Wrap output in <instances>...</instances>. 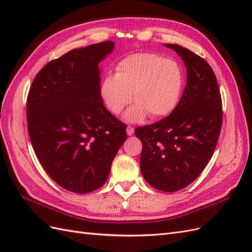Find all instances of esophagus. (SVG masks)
I'll return each mask as SVG.
<instances>
[{
	"mask_svg": "<svg viewBox=\"0 0 252 252\" xmlns=\"http://www.w3.org/2000/svg\"><path fill=\"white\" fill-rule=\"evenodd\" d=\"M126 132H127V134H128L129 136L132 135V134L134 133V128L131 127V126H128L127 129H126Z\"/></svg>",
	"mask_w": 252,
	"mask_h": 252,
	"instance_id": "obj_1",
	"label": "esophagus"
}]
</instances>
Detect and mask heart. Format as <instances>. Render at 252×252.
<instances>
[{"label": "heart", "mask_w": 252, "mask_h": 252, "mask_svg": "<svg viewBox=\"0 0 252 252\" xmlns=\"http://www.w3.org/2000/svg\"><path fill=\"white\" fill-rule=\"evenodd\" d=\"M184 86V74L175 61L156 53H134L117 64L116 74H106L100 94L107 109L119 114L136 102L124 116L128 122H138L149 114L158 120L177 107ZM133 95H131V94Z\"/></svg>", "instance_id": "1"}]
</instances>
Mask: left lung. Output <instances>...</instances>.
<instances>
[{"instance_id":"left-lung-1","label":"left lung","mask_w":252,"mask_h":252,"mask_svg":"<svg viewBox=\"0 0 252 252\" xmlns=\"http://www.w3.org/2000/svg\"><path fill=\"white\" fill-rule=\"evenodd\" d=\"M187 84L177 107L155 124L138 127L141 172L154 188L174 192L199 177L215 152L222 127V98L215 72L204 59L177 44Z\"/></svg>"}]
</instances>
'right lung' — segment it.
<instances>
[{
    "label": "right lung",
    "mask_w": 252,
    "mask_h": 252,
    "mask_svg": "<svg viewBox=\"0 0 252 252\" xmlns=\"http://www.w3.org/2000/svg\"><path fill=\"white\" fill-rule=\"evenodd\" d=\"M114 49L106 41L73 49L43 67L27 97L30 141L43 168L75 193L104 185L126 127L100 94L102 61Z\"/></svg>",
    "instance_id": "obj_1"
}]
</instances>
